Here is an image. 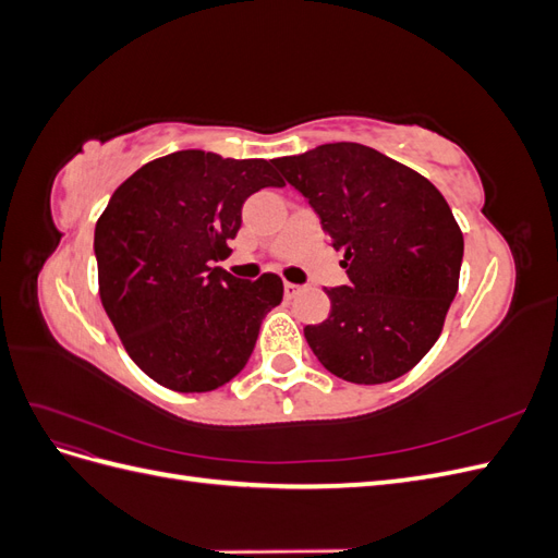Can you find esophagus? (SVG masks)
Returning a JSON list of instances; mask_svg holds the SVG:
<instances>
[{
	"label": "esophagus",
	"instance_id": "obj_1",
	"mask_svg": "<svg viewBox=\"0 0 558 558\" xmlns=\"http://www.w3.org/2000/svg\"><path fill=\"white\" fill-rule=\"evenodd\" d=\"M283 293H286V298H295V295L300 293V286L286 281V283H283Z\"/></svg>",
	"mask_w": 558,
	"mask_h": 558
}]
</instances>
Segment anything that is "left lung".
<instances>
[{"instance_id":"1","label":"left lung","mask_w":558,"mask_h":558,"mask_svg":"<svg viewBox=\"0 0 558 558\" xmlns=\"http://www.w3.org/2000/svg\"><path fill=\"white\" fill-rule=\"evenodd\" d=\"M275 167L305 195L349 286L326 289L330 316L305 337L328 373L386 384L426 356L459 291L463 234L435 185L379 150L337 142Z\"/></svg>"}]
</instances>
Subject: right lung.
Here are the masks:
<instances>
[{"label":"right lung","mask_w":558,"mask_h":558,"mask_svg":"<svg viewBox=\"0 0 558 558\" xmlns=\"http://www.w3.org/2000/svg\"><path fill=\"white\" fill-rule=\"evenodd\" d=\"M272 165L177 150L118 185L99 216V298L130 359L165 388L205 393L240 375L283 298L272 272L244 281L211 265L230 253L246 197L283 185Z\"/></svg>","instance_id":"1"}]
</instances>
